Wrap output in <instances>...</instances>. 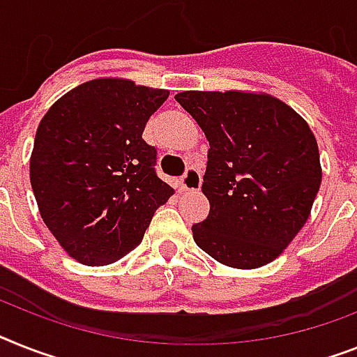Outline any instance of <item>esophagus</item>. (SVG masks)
I'll use <instances>...</instances> for the list:
<instances>
[{"instance_id":"1","label":"esophagus","mask_w":357,"mask_h":357,"mask_svg":"<svg viewBox=\"0 0 357 357\" xmlns=\"http://www.w3.org/2000/svg\"><path fill=\"white\" fill-rule=\"evenodd\" d=\"M200 182H202V175L197 167H188L184 173V176L181 178V188L182 190H190V191H195L200 188Z\"/></svg>"}]
</instances>
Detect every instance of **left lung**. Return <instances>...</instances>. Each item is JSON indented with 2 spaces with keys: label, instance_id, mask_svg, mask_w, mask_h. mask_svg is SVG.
Masks as SVG:
<instances>
[{
  "label": "left lung",
  "instance_id": "8db88e82",
  "mask_svg": "<svg viewBox=\"0 0 357 357\" xmlns=\"http://www.w3.org/2000/svg\"><path fill=\"white\" fill-rule=\"evenodd\" d=\"M175 100L210 142L202 182L210 213L191 226L197 246L241 270L272 263L301 231L319 191L310 126L266 93L184 91Z\"/></svg>",
  "mask_w": 357,
  "mask_h": 357
}]
</instances>
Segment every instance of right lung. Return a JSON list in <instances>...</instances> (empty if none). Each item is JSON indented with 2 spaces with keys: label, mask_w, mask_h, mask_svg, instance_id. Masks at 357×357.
Wrapping results in <instances>:
<instances>
[{
  "label": "right lung",
  "mask_w": 357,
  "mask_h": 357,
  "mask_svg": "<svg viewBox=\"0 0 357 357\" xmlns=\"http://www.w3.org/2000/svg\"><path fill=\"white\" fill-rule=\"evenodd\" d=\"M169 91L96 78L56 100L38 126L31 185L38 210L69 257L105 266L142 243L158 206L175 193L155 173L142 138Z\"/></svg>",
  "instance_id": "right-lung-1"
}]
</instances>
